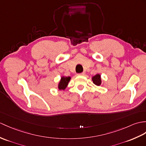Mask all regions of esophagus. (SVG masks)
<instances>
[{"instance_id": "34e87169", "label": "esophagus", "mask_w": 146, "mask_h": 146, "mask_svg": "<svg viewBox=\"0 0 146 146\" xmlns=\"http://www.w3.org/2000/svg\"><path fill=\"white\" fill-rule=\"evenodd\" d=\"M84 72H83V73L78 74V76H83V75H84Z\"/></svg>"}]
</instances>
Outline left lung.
I'll use <instances>...</instances> for the list:
<instances>
[{
    "instance_id": "1",
    "label": "left lung",
    "mask_w": 146,
    "mask_h": 146,
    "mask_svg": "<svg viewBox=\"0 0 146 146\" xmlns=\"http://www.w3.org/2000/svg\"><path fill=\"white\" fill-rule=\"evenodd\" d=\"M92 81L94 84L96 86H100L101 84V75L100 74H97L96 75L92 77Z\"/></svg>"
}]
</instances>
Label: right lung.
I'll return each instance as SVG.
<instances>
[{
  "label": "right lung",
  "instance_id": "1",
  "mask_svg": "<svg viewBox=\"0 0 146 146\" xmlns=\"http://www.w3.org/2000/svg\"><path fill=\"white\" fill-rule=\"evenodd\" d=\"M70 80H71V77L70 76H68V77L62 76L61 78V80L58 84V89L60 90H65L66 88L68 86V83Z\"/></svg>",
  "mask_w": 146,
  "mask_h": 146
}]
</instances>
